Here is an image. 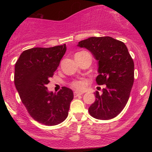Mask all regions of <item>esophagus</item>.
<instances>
[{"label": "esophagus", "instance_id": "obj_1", "mask_svg": "<svg viewBox=\"0 0 152 152\" xmlns=\"http://www.w3.org/2000/svg\"><path fill=\"white\" fill-rule=\"evenodd\" d=\"M83 94V93H81V92H78V91H75L74 93V97H77L78 96H81Z\"/></svg>", "mask_w": 152, "mask_h": 152}]
</instances>
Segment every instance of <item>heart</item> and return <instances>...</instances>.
<instances>
[{
  "label": "heart",
  "instance_id": "1",
  "mask_svg": "<svg viewBox=\"0 0 152 152\" xmlns=\"http://www.w3.org/2000/svg\"><path fill=\"white\" fill-rule=\"evenodd\" d=\"M71 86L75 89L78 91H82L85 89L86 86V83L84 81H74L71 83Z\"/></svg>",
  "mask_w": 152,
  "mask_h": 152
}]
</instances>
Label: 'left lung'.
Listing matches in <instances>:
<instances>
[{
    "instance_id": "obj_1",
    "label": "left lung",
    "mask_w": 152,
    "mask_h": 152,
    "mask_svg": "<svg viewBox=\"0 0 152 152\" xmlns=\"http://www.w3.org/2000/svg\"><path fill=\"white\" fill-rule=\"evenodd\" d=\"M77 46L89 50L98 61L96 81L106 85L102 94L96 92V100L88 112L97 119L116 117L127 104L134 83V64L128 48L109 36L90 37L78 42Z\"/></svg>"
}]
</instances>
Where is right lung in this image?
<instances>
[{
    "mask_svg": "<svg viewBox=\"0 0 152 152\" xmlns=\"http://www.w3.org/2000/svg\"><path fill=\"white\" fill-rule=\"evenodd\" d=\"M66 44L24 50L15 65L14 83L21 102L36 121L55 126L67 118L74 93L62 87L57 94L47 84L66 53Z\"/></svg>",
    "mask_w": 152,
    "mask_h": 152,
    "instance_id": "obj_1",
    "label": "right lung"
}]
</instances>
